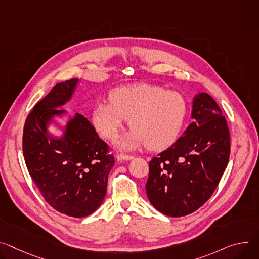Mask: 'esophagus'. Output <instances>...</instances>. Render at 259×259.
Here are the masks:
<instances>
[{
  "instance_id": "34e87169",
  "label": "esophagus",
  "mask_w": 259,
  "mask_h": 259,
  "mask_svg": "<svg viewBox=\"0 0 259 259\" xmlns=\"http://www.w3.org/2000/svg\"><path fill=\"white\" fill-rule=\"evenodd\" d=\"M116 159L119 160V161H123V160H131V159H133V156H131V155H125V154H119V155H116Z\"/></svg>"
}]
</instances>
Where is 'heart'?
Listing matches in <instances>:
<instances>
[{"mask_svg":"<svg viewBox=\"0 0 259 259\" xmlns=\"http://www.w3.org/2000/svg\"><path fill=\"white\" fill-rule=\"evenodd\" d=\"M187 113L188 103L181 93L138 83L112 90L109 102H99L93 108L92 122L103 137L114 140L129 119L133 130L122 147L146 145L150 150L160 151L176 142Z\"/></svg>","mask_w":259,"mask_h":259,"instance_id":"1","label":"heart"}]
</instances>
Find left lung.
<instances>
[{
    "instance_id": "obj_1",
    "label": "left lung",
    "mask_w": 259,
    "mask_h": 259,
    "mask_svg": "<svg viewBox=\"0 0 259 259\" xmlns=\"http://www.w3.org/2000/svg\"><path fill=\"white\" fill-rule=\"evenodd\" d=\"M192 119L177 142L149 164L148 198L169 217L189 215L202 206L216 190L229 160L227 122L207 93L194 98Z\"/></svg>"
}]
</instances>
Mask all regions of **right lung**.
<instances>
[{"mask_svg": "<svg viewBox=\"0 0 259 259\" xmlns=\"http://www.w3.org/2000/svg\"><path fill=\"white\" fill-rule=\"evenodd\" d=\"M72 78L56 84L29 113L22 134V152L28 171L42 197L60 213L82 218L102 203L114 157L91 122L80 113L70 121L63 138L46 132L54 114L77 83Z\"/></svg>", "mask_w": 259, "mask_h": 259, "instance_id": "right-lung-1", "label": "right lung"}]
</instances>
